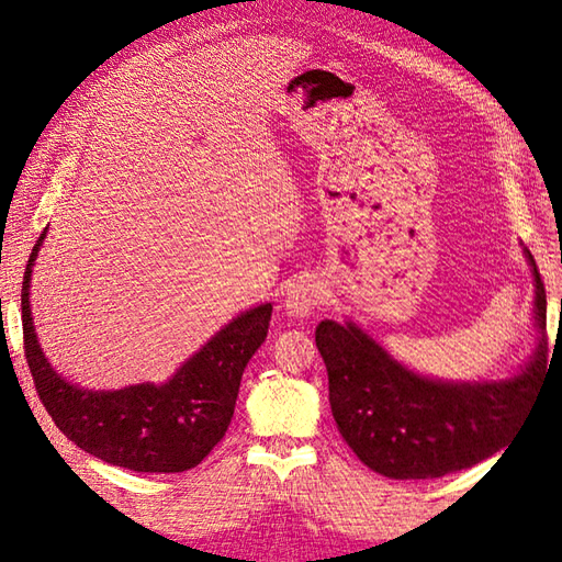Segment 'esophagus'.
<instances>
[{
	"label": "esophagus",
	"mask_w": 562,
	"mask_h": 562,
	"mask_svg": "<svg viewBox=\"0 0 562 562\" xmlns=\"http://www.w3.org/2000/svg\"><path fill=\"white\" fill-rule=\"evenodd\" d=\"M321 302V288L318 282L312 278H304L296 284H292V290L284 296V312H288L292 318H304L314 312Z\"/></svg>",
	"instance_id": "obj_1"
}]
</instances>
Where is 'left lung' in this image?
<instances>
[{
  "label": "left lung",
  "mask_w": 562,
  "mask_h": 562,
  "mask_svg": "<svg viewBox=\"0 0 562 562\" xmlns=\"http://www.w3.org/2000/svg\"><path fill=\"white\" fill-rule=\"evenodd\" d=\"M536 282L539 348L517 376L447 384L398 364L355 324L321 321L316 348L328 369V398L338 429L357 459L396 481H425L471 469L505 447L548 369L546 288Z\"/></svg>",
  "instance_id": "1"
}]
</instances>
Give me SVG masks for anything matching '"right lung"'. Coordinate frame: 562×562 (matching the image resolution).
<instances>
[{
  "mask_svg": "<svg viewBox=\"0 0 562 562\" xmlns=\"http://www.w3.org/2000/svg\"><path fill=\"white\" fill-rule=\"evenodd\" d=\"M45 232L31 250L21 282L23 352L45 411L79 449L121 469L139 473L195 469L232 423L241 374L268 336L272 304L236 316L161 386L79 389L45 360L33 330L29 282Z\"/></svg>",
  "mask_w": 562,
  "mask_h": 562,
  "instance_id": "obj_1",
  "label": "right lung"
}]
</instances>
